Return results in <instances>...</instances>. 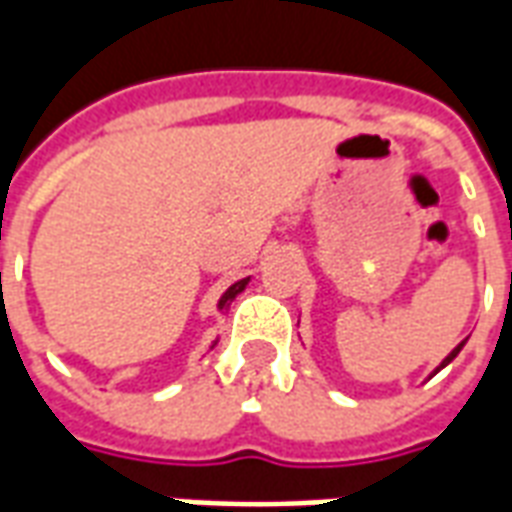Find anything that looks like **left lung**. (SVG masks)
I'll return each mask as SVG.
<instances>
[{"label":"left lung","mask_w":512,"mask_h":512,"mask_svg":"<svg viewBox=\"0 0 512 512\" xmlns=\"http://www.w3.org/2000/svg\"><path fill=\"white\" fill-rule=\"evenodd\" d=\"M463 345H466V340H463V343H458V345H455V348H452V351H450V356H447V359H444V362H441V365L436 367V373H439L441 367H447V365H450L452 359H455V356L461 354V348H463Z\"/></svg>","instance_id":"8db88e82"}]
</instances>
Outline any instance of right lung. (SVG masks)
I'll use <instances>...</instances> for the list:
<instances>
[{
  "label": "right lung",
  "mask_w": 512,
  "mask_h": 512,
  "mask_svg": "<svg viewBox=\"0 0 512 512\" xmlns=\"http://www.w3.org/2000/svg\"><path fill=\"white\" fill-rule=\"evenodd\" d=\"M246 285H249V277L238 279L235 285H230V288L224 290V296H222V299H219V310H227V307H230V301H233L235 296H238V293H241V290L246 288Z\"/></svg>",
  "instance_id": "right-lung-1"
}]
</instances>
